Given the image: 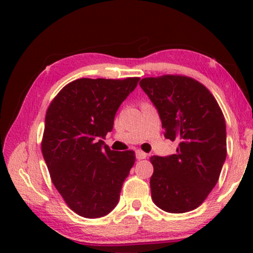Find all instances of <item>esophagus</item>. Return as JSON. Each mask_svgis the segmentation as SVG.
Segmentation results:
<instances>
[{"label":"esophagus","mask_w":253,"mask_h":253,"mask_svg":"<svg viewBox=\"0 0 253 253\" xmlns=\"http://www.w3.org/2000/svg\"><path fill=\"white\" fill-rule=\"evenodd\" d=\"M136 158L138 160H143V159H146L147 158V154L145 153V152L140 151V150H137L136 151Z\"/></svg>","instance_id":"1"}]
</instances>
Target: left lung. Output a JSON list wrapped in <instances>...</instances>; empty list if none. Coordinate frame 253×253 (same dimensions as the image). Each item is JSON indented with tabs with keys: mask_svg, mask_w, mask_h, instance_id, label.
<instances>
[{
	"mask_svg": "<svg viewBox=\"0 0 253 253\" xmlns=\"http://www.w3.org/2000/svg\"><path fill=\"white\" fill-rule=\"evenodd\" d=\"M139 85L157 107L165 137L179 141L176 154L150 159L152 199L166 212H189L219 181L227 157L223 113L209 88L188 76L147 77Z\"/></svg>",
	"mask_w": 253,
	"mask_h": 253,
	"instance_id": "1",
	"label": "left lung"
}]
</instances>
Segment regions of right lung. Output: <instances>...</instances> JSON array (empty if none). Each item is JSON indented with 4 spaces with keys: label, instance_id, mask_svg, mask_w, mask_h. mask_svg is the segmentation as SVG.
I'll list each match as a JSON object with an SVG mask.
<instances>
[{
    "label": "right lung",
    "instance_id": "add662e5",
    "mask_svg": "<svg viewBox=\"0 0 253 253\" xmlns=\"http://www.w3.org/2000/svg\"><path fill=\"white\" fill-rule=\"evenodd\" d=\"M138 82V77L76 79L48 107L41 152L51 182L78 215L101 217L119 203L136 155L112 151L102 139Z\"/></svg>",
    "mask_w": 253,
    "mask_h": 253
}]
</instances>
